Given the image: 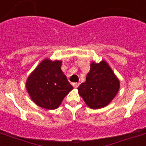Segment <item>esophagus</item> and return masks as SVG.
<instances>
[{
  "instance_id": "obj_1",
  "label": "esophagus",
  "mask_w": 146,
  "mask_h": 146,
  "mask_svg": "<svg viewBox=\"0 0 146 146\" xmlns=\"http://www.w3.org/2000/svg\"><path fill=\"white\" fill-rule=\"evenodd\" d=\"M79 85H80V84H79L78 83H74V84H73V86L74 88H77V87H79Z\"/></svg>"
}]
</instances>
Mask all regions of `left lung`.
<instances>
[{
	"mask_svg": "<svg viewBox=\"0 0 146 146\" xmlns=\"http://www.w3.org/2000/svg\"><path fill=\"white\" fill-rule=\"evenodd\" d=\"M120 81L105 60L90 63L86 81L77 88L79 94L91 109H100L111 102L118 92Z\"/></svg>",
	"mask_w": 146,
	"mask_h": 146,
	"instance_id": "8db88e82",
	"label": "left lung"
}]
</instances>
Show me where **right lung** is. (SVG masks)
Here are the masks:
<instances>
[{
    "label": "right lung",
    "instance_id": "1",
    "mask_svg": "<svg viewBox=\"0 0 146 146\" xmlns=\"http://www.w3.org/2000/svg\"><path fill=\"white\" fill-rule=\"evenodd\" d=\"M61 66L62 61L43 59L27 79V91L38 106L47 110L58 108L73 89Z\"/></svg>",
    "mask_w": 146,
    "mask_h": 146
}]
</instances>
